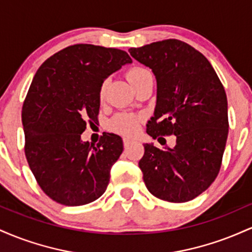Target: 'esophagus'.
<instances>
[{
    "label": "esophagus",
    "instance_id": "34e87169",
    "mask_svg": "<svg viewBox=\"0 0 252 252\" xmlns=\"http://www.w3.org/2000/svg\"><path fill=\"white\" fill-rule=\"evenodd\" d=\"M132 142H134V141H132V140H130V138H128V137H124V138H123V144H124V148H128V147H129L130 144H131Z\"/></svg>",
    "mask_w": 252,
    "mask_h": 252
}]
</instances>
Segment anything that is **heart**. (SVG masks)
<instances>
[{"label":"heart","instance_id":"heart-1","mask_svg":"<svg viewBox=\"0 0 252 252\" xmlns=\"http://www.w3.org/2000/svg\"><path fill=\"white\" fill-rule=\"evenodd\" d=\"M148 72L146 68L142 67H132L131 70L126 72V79L130 84H134L136 80L138 79L143 73ZM106 90V83H103L102 86L99 89V97L103 98L105 94ZM141 118L138 116H134V115H128V114H120L116 117H114L110 122L109 126L110 129L114 130V131L120 132L123 135H132L137 131L138 126H140Z\"/></svg>","mask_w":252,"mask_h":252}]
</instances>
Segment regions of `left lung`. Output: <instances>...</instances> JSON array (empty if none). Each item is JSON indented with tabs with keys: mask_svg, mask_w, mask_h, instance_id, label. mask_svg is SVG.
<instances>
[{
	"mask_svg": "<svg viewBox=\"0 0 252 252\" xmlns=\"http://www.w3.org/2000/svg\"><path fill=\"white\" fill-rule=\"evenodd\" d=\"M129 52L152 68L158 83L147 134L176 138L174 148L163 150L143 144L138 166L144 184L161 200H192L209 189L220 170L228 134L224 86L209 60L180 40H162Z\"/></svg>",
	"mask_w": 252,
	"mask_h": 252,
	"instance_id": "8db88e82",
	"label": "left lung"
}]
</instances>
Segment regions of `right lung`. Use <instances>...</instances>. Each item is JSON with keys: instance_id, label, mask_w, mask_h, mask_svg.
Returning a JSON list of instances; mask_svg holds the SVG:
<instances>
[{"instance_id": "add662e5", "label": "right lung", "mask_w": 252, "mask_h": 252, "mask_svg": "<svg viewBox=\"0 0 252 252\" xmlns=\"http://www.w3.org/2000/svg\"><path fill=\"white\" fill-rule=\"evenodd\" d=\"M131 62L122 50L78 43L36 71L22 106L25 154L52 200L80 206L105 192L110 169L123 152L122 138L108 132L94 146L80 136L86 121H97L104 80Z\"/></svg>"}]
</instances>
